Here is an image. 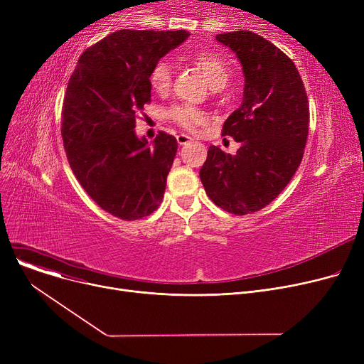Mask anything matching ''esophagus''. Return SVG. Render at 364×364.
I'll return each mask as SVG.
<instances>
[{"label":"esophagus","instance_id":"obj_1","mask_svg":"<svg viewBox=\"0 0 364 364\" xmlns=\"http://www.w3.org/2000/svg\"><path fill=\"white\" fill-rule=\"evenodd\" d=\"M192 140L193 139L190 137V136H186V134H180V136H177V141H178L180 146H186L187 143H190Z\"/></svg>","mask_w":364,"mask_h":364}]
</instances>
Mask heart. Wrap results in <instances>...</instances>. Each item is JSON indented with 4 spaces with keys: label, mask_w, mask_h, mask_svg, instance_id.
I'll return each instance as SVG.
<instances>
[{
    "label": "heart",
    "mask_w": 364,
    "mask_h": 364,
    "mask_svg": "<svg viewBox=\"0 0 364 364\" xmlns=\"http://www.w3.org/2000/svg\"><path fill=\"white\" fill-rule=\"evenodd\" d=\"M192 62L205 73L209 87L214 90L224 88L230 80V69L225 60L213 51L200 50L192 54ZM172 80L171 65L165 60L158 62L151 68L149 75V82L153 91L165 92ZM171 119L186 129H195L198 125L205 122V114L192 106H177L169 112Z\"/></svg>",
    "instance_id": "b5f03b06"
}]
</instances>
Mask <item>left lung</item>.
I'll list each match as a JSON object with an SVG mask.
<instances>
[{
	"label": "left lung",
	"instance_id": "1",
	"mask_svg": "<svg viewBox=\"0 0 364 364\" xmlns=\"http://www.w3.org/2000/svg\"><path fill=\"white\" fill-rule=\"evenodd\" d=\"M242 65L243 99L223 136L236 155L208 149L199 177L208 198L224 211L246 215L276 199L298 169L309 136V100L299 72L280 48L250 31L217 35Z\"/></svg>",
	"mask_w": 364,
	"mask_h": 364
}]
</instances>
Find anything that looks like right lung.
I'll list each match as a JSON object with an SVG mask.
<instances>
[{
  "mask_svg": "<svg viewBox=\"0 0 364 364\" xmlns=\"http://www.w3.org/2000/svg\"><path fill=\"white\" fill-rule=\"evenodd\" d=\"M188 35L113 32L82 53L69 80L62 110L69 165L90 198L121 220L147 217L162 202L177 140L162 131L149 144L134 128L150 102L151 68Z\"/></svg>",
  "mask_w": 364,
  "mask_h": 364,
  "instance_id": "add662e5",
  "label": "right lung"
}]
</instances>
